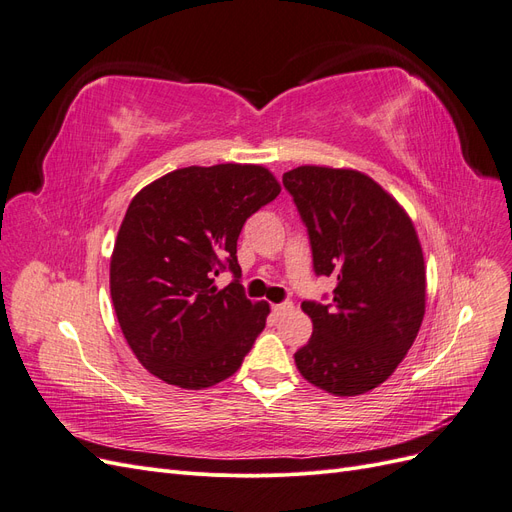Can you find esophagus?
I'll use <instances>...</instances> for the list:
<instances>
[{"label": "esophagus", "mask_w": 512, "mask_h": 512, "mask_svg": "<svg viewBox=\"0 0 512 512\" xmlns=\"http://www.w3.org/2000/svg\"><path fill=\"white\" fill-rule=\"evenodd\" d=\"M294 305H292V301H284V303H277V305H273V314L275 316H282V314H286V312H290Z\"/></svg>", "instance_id": "34e87169"}]
</instances>
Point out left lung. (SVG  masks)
<instances>
[{
    "instance_id": "left-lung-1",
    "label": "left lung",
    "mask_w": 512,
    "mask_h": 512,
    "mask_svg": "<svg viewBox=\"0 0 512 512\" xmlns=\"http://www.w3.org/2000/svg\"><path fill=\"white\" fill-rule=\"evenodd\" d=\"M284 185L307 226L329 305L303 301L314 333L294 354L301 376L337 397L376 389L404 361L425 316V258L408 211L354 168L305 164Z\"/></svg>"
}]
</instances>
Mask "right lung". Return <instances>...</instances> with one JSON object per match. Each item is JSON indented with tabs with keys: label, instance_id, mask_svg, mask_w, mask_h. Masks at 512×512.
<instances>
[{
	"label": "right lung",
	"instance_id": "obj_1",
	"mask_svg": "<svg viewBox=\"0 0 512 512\" xmlns=\"http://www.w3.org/2000/svg\"><path fill=\"white\" fill-rule=\"evenodd\" d=\"M282 192L260 164L185 166L151 181L123 215L111 254V299L141 365L179 389L230 378L265 329L269 303H252L239 280V232Z\"/></svg>",
	"mask_w": 512,
	"mask_h": 512
}]
</instances>
